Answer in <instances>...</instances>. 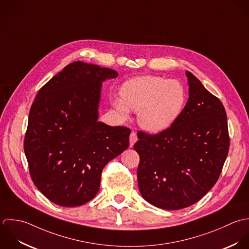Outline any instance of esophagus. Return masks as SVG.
I'll return each instance as SVG.
<instances>
[{"mask_svg": "<svg viewBox=\"0 0 249 249\" xmlns=\"http://www.w3.org/2000/svg\"><path fill=\"white\" fill-rule=\"evenodd\" d=\"M136 141H137V134L135 131H131V133L129 135V146L132 147Z\"/></svg>", "mask_w": 249, "mask_h": 249, "instance_id": "obj_1", "label": "esophagus"}]
</instances>
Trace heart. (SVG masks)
<instances>
[{
    "label": "heart",
    "instance_id": "b5f03b06",
    "mask_svg": "<svg viewBox=\"0 0 249 249\" xmlns=\"http://www.w3.org/2000/svg\"><path fill=\"white\" fill-rule=\"evenodd\" d=\"M123 100L114 99V107L127 117L129 109L138 112V123L149 132L169 128L180 116L186 100L185 89L178 80L158 76L135 77L123 85Z\"/></svg>",
    "mask_w": 249,
    "mask_h": 249
}]
</instances>
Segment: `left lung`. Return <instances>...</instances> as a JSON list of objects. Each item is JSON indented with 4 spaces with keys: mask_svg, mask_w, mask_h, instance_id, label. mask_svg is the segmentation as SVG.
<instances>
[{
    "mask_svg": "<svg viewBox=\"0 0 249 249\" xmlns=\"http://www.w3.org/2000/svg\"><path fill=\"white\" fill-rule=\"evenodd\" d=\"M188 100L178 119L164 131H138L134 150L142 197L163 210H179L203 198L215 184L228 156L226 111L189 71Z\"/></svg>",
    "mask_w": 249,
    "mask_h": 249,
    "instance_id": "8db88e82",
    "label": "left lung"
}]
</instances>
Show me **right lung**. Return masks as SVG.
<instances>
[{
    "mask_svg": "<svg viewBox=\"0 0 249 249\" xmlns=\"http://www.w3.org/2000/svg\"><path fill=\"white\" fill-rule=\"evenodd\" d=\"M117 76L77 61L45 84L32 104L24 151L34 183L56 205L90 201L103 168L129 146L128 127L97 122L101 83Z\"/></svg>",
    "mask_w": 249,
    "mask_h": 249,
    "instance_id": "right-lung-1",
    "label": "right lung"
}]
</instances>
